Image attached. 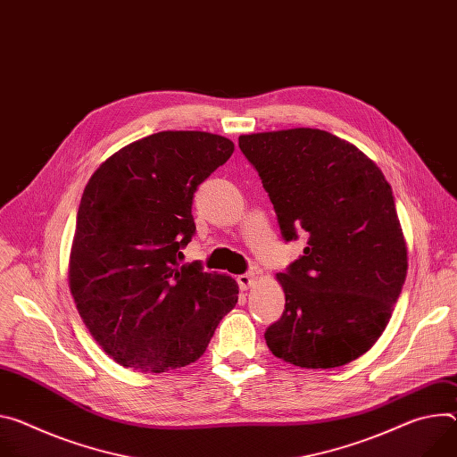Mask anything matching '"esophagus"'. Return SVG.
Instances as JSON below:
<instances>
[{"instance_id": "esophagus-1", "label": "esophagus", "mask_w": 457, "mask_h": 457, "mask_svg": "<svg viewBox=\"0 0 457 457\" xmlns=\"http://www.w3.org/2000/svg\"><path fill=\"white\" fill-rule=\"evenodd\" d=\"M237 280H238L240 289H250L255 284V273H244Z\"/></svg>"}]
</instances>
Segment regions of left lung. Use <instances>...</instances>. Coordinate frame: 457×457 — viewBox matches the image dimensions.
Masks as SVG:
<instances>
[{
  "instance_id": "8db88e82",
  "label": "left lung",
  "mask_w": 457,
  "mask_h": 457,
  "mask_svg": "<svg viewBox=\"0 0 457 457\" xmlns=\"http://www.w3.org/2000/svg\"><path fill=\"white\" fill-rule=\"evenodd\" d=\"M282 237L308 247L277 273L286 310L266 329L271 353L301 368H336L385 331L408 270L392 187L353 144L312 128L240 135Z\"/></svg>"
}]
</instances>
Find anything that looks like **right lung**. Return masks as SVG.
<instances>
[{"mask_svg": "<svg viewBox=\"0 0 457 457\" xmlns=\"http://www.w3.org/2000/svg\"><path fill=\"white\" fill-rule=\"evenodd\" d=\"M233 151L220 135L160 131L111 154L89 179L69 287L93 339L118 364L145 373L187 366L235 308L229 275L177 261L195 233L193 193Z\"/></svg>", "mask_w": 457, "mask_h": 457, "instance_id": "1", "label": "right lung"}]
</instances>
